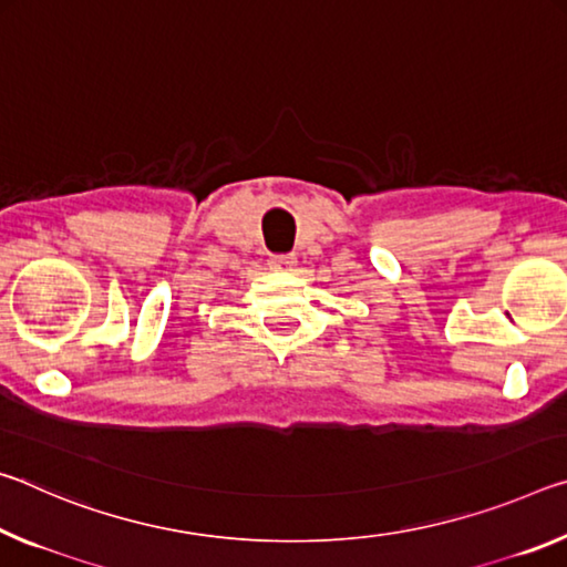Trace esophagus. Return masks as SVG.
<instances>
[{"label": "esophagus", "instance_id": "esophagus-1", "mask_svg": "<svg viewBox=\"0 0 567 567\" xmlns=\"http://www.w3.org/2000/svg\"><path fill=\"white\" fill-rule=\"evenodd\" d=\"M271 268H278V271H289V268L296 266V256L293 254H278V256H271Z\"/></svg>", "mask_w": 567, "mask_h": 567}]
</instances>
